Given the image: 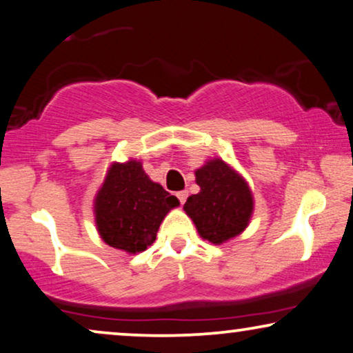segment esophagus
<instances>
[{"label": "esophagus", "mask_w": 353, "mask_h": 353, "mask_svg": "<svg viewBox=\"0 0 353 353\" xmlns=\"http://www.w3.org/2000/svg\"><path fill=\"white\" fill-rule=\"evenodd\" d=\"M176 197H178V201H180V204H185V202H186V197H188V191H180V192H176Z\"/></svg>", "instance_id": "esophagus-1"}]
</instances>
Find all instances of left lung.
<instances>
[{"label": "left lung", "mask_w": 353, "mask_h": 353, "mask_svg": "<svg viewBox=\"0 0 353 353\" xmlns=\"http://www.w3.org/2000/svg\"><path fill=\"white\" fill-rule=\"evenodd\" d=\"M196 183L201 191L188 197L183 209L199 234L214 244L238 236L248 226L254 209L248 183L220 159L199 168Z\"/></svg>", "instance_id": "left-lung-1"}]
</instances>
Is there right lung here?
<instances>
[{"mask_svg":"<svg viewBox=\"0 0 353 353\" xmlns=\"http://www.w3.org/2000/svg\"><path fill=\"white\" fill-rule=\"evenodd\" d=\"M178 204L175 196L149 180L139 162L114 163L96 196V225L104 243L130 254L143 252Z\"/></svg>","mask_w":353,"mask_h":353,"instance_id":"1","label":"right lung"}]
</instances>
